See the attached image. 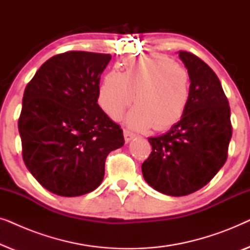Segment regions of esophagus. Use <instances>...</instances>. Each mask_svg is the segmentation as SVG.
<instances>
[{"label":"esophagus","mask_w":250,"mask_h":250,"mask_svg":"<svg viewBox=\"0 0 250 250\" xmlns=\"http://www.w3.org/2000/svg\"><path fill=\"white\" fill-rule=\"evenodd\" d=\"M135 138V134L131 131H128V129H124V139H125V142L128 143L129 141H132L133 139Z\"/></svg>","instance_id":"obj_1"}]
</instances>
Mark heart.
Returning a JSON list of instances; mask_svg holds the SVG:
<instances>
[{"mask_svg": "<svg viewBox=\"0 0 250 250\" xmlns=\"http://www.w3.org/2000/svg\"><path fill=\"white\" fill-rule=\"evenodd\" d=\"M123 68L105 74L98 90V104L109 117L118 118L134 100L138 104L125 117L129 127L165 131L180 122L191 93L186 68L165 56L127 60Z\"/></svg>", "mask_w": 250, "mask_h": 250, "instance_id": "obj_1", "label": "heart"}]
</instances>
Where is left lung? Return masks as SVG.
<instances>
[{
  "label": "left lung",
  "instance_id": "1",
  "mask_svg": "<svg viewBox=\"0 0 250 250\" xmlns=\"http://www.w3.org/2000/svg\"><path fill=\"white\" fill-rule=\"evenodd\" d=\"M191 78L188 108L165 134L149 138L152 151L142 164L146 182L160 193L187 196L206 186L228 158L232 136L230 105L213 69L179 51Z\"/></svg>",
  "mask_w": 250,
  "mask_h": 250
}]
</instances>
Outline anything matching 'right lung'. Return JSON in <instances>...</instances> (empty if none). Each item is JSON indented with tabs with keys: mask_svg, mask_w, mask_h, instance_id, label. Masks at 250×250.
<instances>
[{
	"mask_svg": "<svg viewBox=\"0 0 250 250\" xmlns=\"http://www.w3.org/2000/svg\"><path fill=\"white\" fill-rule=\"evenodd\" d=\"M110 54L69 51L50 58L23 92L18 128L25 165L41 186L77 197L100 186L108 153L124 146L121 126L98 104Z\"/></svg>",
	"mask_w": 250,
	"mask_h": 250,
	"instance_id": "1",
	"label": "right lung"
}]
</instances>
